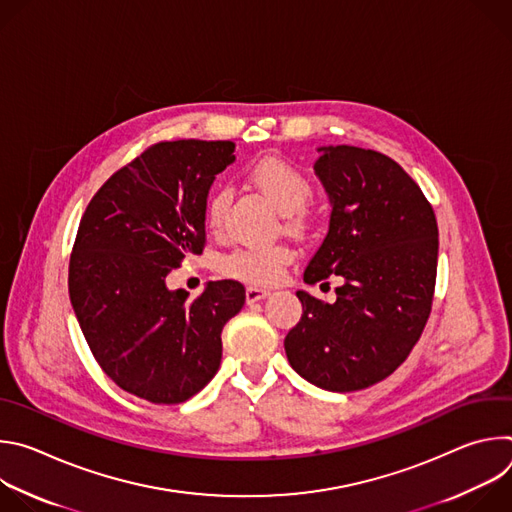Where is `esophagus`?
Returning <instances> with one entry per match:
<instances>
[{
	"mask_svg": "<svg viewBox=\"0 0 512 512\" xmlns=\"http://www.w3.org/2000/svg\"><path fill=\"white\" fill-rule=\"evenodd\" d=\"M247 304H255L263 298L269 296V289H263V287H247Z\"/></svg>",
	"mask_w": 512,
	"mask_h": 512,
	"instance_id": "34e87169",
	"label": "esophagus"
}]
</instances>
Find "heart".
Here are the masks:
<instances>
[{
  "mask_svg": "<svg viewBox=\"0 0 512 512\" xmlns=\"http://www.w3.org/2000/svg\"><path fill=\"white\" fill-rule=\"evenodd\" d=\"M247 180L281 212L283 227L291 233H306L312 225L310 178L291 162L265 156L247 168ZM229 192L216 188L206 202V225L218 231L225 221ZM294 261V249L277 243L269 247H241L221 263L225 275L249 285H271L281 279L283 269Z\"/></svg>",
  "mask_w": 512,
  "mask_h": 512,
  "instance_id": "1",
  "label": "heart"
}]
</instances>
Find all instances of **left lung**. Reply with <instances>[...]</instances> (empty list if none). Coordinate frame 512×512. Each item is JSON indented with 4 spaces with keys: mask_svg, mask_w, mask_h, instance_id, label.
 Here are the masks:
<instances>
[{
    "mask_svg": "<svg viewBox=\"0 0 512 512\" xmlns=\"http://www.w3.org/2000/svg\"><path fill=\"white\" fill-rule=\"evenodd\" d=\"M314 170L330 202V229L306 283L340 275L336 302L298 291L304 314L285 354L312 385L350 393L395 373L433 304L437 221L415 180L389 156L354 145L320 148Z\"/></svg>",
    "mask_w": 512,
    "mask_h": 512,
    "instance_id": "8db88e82",
    "label": "left lung"
}]
</instances>
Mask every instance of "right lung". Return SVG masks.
Here are the masks:
<instances>
[{
    "label": "right lung",
    "mask_w": 512,
    "mask_h": 512,
    "mask_svg": "<svg viewBox=\"0 0 512 512\" xmlns=\"http://www.w3.org/2000/svg\"><path fill=\"white\" fill-rule=\"evenodd\" d=\"M233 162V141L154 143L97 190L81 218L70 304L99 367L139 399L184 403L221 367V334L245 304L243 283L210 281L190 298L166 277L204 251L208 188Z\"/></svg>",
    "instance_id": "add662e5"
}]
</instances>
